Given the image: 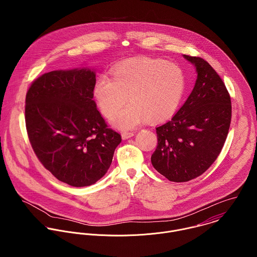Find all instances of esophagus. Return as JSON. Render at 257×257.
Segmentation results:
<instances>
[{
  "instance_id": "esophagus-1",
  "label": "esophagus",
  "mask_w": 257,
  "mask_h": 257,
  "mask_svg": "<svg viewBox=\"0 0 257 257\" xmlns=\"http://www.w3.org/2000/svg\"><path fill=\"white\" fill-rule=\"evenodd\" d=\"M135 136L134 133H127V132H124L121 134V139L122 140H128L131 138H133Z\"/></svg>"
}]
</instances>
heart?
Segmentation results:
<instances>
[{"instance_id":"b5f03b06","label":"heart","mask_w":257,"mask_h":257,"mask_svg":"<svg viewBox=\"0 0 257 257\" xmlns=\"http://www.w3.org/2000/svg\"><path fill=\"white\" fill-rule=\"evenodd\" d=\"M183 70L163 59L142 57L117 64L112 79L103 75L94 85V96L102 112L110 117L126 102L131 104L111 119L120 130H132L146 119L152 122L171 117L185 92Z\"/></svg>"}]
</instances>
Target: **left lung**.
<instances>
[{
    "label": "left lung",
    "mask_w": 257,
    "mask_h": 257,
    "mask_svg": "<svg viewBox=\"0 0 257 257\" xmlns=\"http://www.w3.org/2000/svg\"><path fill=\"white\" fill-rule=\"evenodd\" d=\"M197 72L193 91L176 114L156 127L153 167L169 181L187 182L217 159L228 134L230 97L219 74L203 58L183 55Z\"/></svg>",
    "instance_id": "8db88e82"
}]
</instances>
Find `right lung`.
<instances>
[{
    "instance_id": "obj_1",
    "label": "right lung",
    "mask_w": 257,
    "mask_h": 257,
    "mask_svg": "<svg viewBox=\"0 0 257 257\" xmlns=\"http://www.w3.org/2000/svg\"><path fill=\"white\" fill-rule=\"evenodd\" d=\"M96 72L87 67L43 74L26 97L29 139L41 164L59 181L85 187L110 168L121 138L93 100Z\"/></svg>"
}]
</instances>
